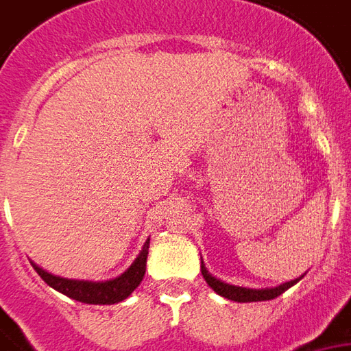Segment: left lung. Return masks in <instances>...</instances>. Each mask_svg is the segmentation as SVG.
I'll return each instance as SVG.
<instances>
[{
	"mask_svg": "<svg viewBox=\"0 0 351 351\" xmlns=\"http://www.w3.org/2000/svg\"><path fill=\"white\" fill-rule=\"evenodd\" d=\"M200 271H202V277L206 279V282L214 289V291L219 294V296H223L227 300H233V302H262V300H273V298H277V296H281L282 292L287 291V289H291L292 285H296V282L300 281V279H294V281L285 282V285H279V287H275V289H260V291H256V289H245V287H233V285H227V282H221L216 277H212L210 273L206 271V267H204V263L200 265Z\"/></svg>",
	"mask_w": 351,
	"mask_h": 351,
	"instance_id": "1",
	"label": "left lung"
}]
</instances>
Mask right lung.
<instances>
[{"label": "right lung", "mask_w": 351, "mask_h": 351, "mask_svg": "<svg viewBox=\"0 0 351 351\" xmlns=\"http://www.w3.org/2000/svg\"><path fill=\"white\" fill-rule=\"evenodd\" d=\"M147 256H149V241L145 243L143 250L135 258V262L130 265L128 271H124L112 281L105 282L62 279V277H55L51 273L43 271L42 267H38L34 263L32 265L43 281L53 287L55 291L62 292L64 296H69L72 300L84 302V304H103L105 306V304H118V302L125 300L139 287V282L143 281L145 277V269H147Z\"/></svg>", "instance_id": "right-lung-1"}]
</instances>
